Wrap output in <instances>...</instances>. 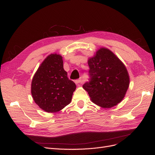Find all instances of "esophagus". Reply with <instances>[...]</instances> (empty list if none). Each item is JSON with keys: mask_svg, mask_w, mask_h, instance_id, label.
I'll return each mask as SVG.
<instances>
[{"mask_svg": "<svg viewBox=\"0 0 155 155\" xmlns=\"http://www.w3.org/2000/svg\"><path fill=\"white\" fill-rule=\"evenodd\" d=\"M81 81H82L81 79H76V80H75V81H74V82H75V83H76L77 85H79V84H81Z\"/></svg>", "mask_w": 155, "mask_h": 155, "instance_id": "esophagus-1", "label": "esophagus"}]
</instances>
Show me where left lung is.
<instances>
[{
  "label": "left lung",
  "mask_w": 155,
  "mask_h": 155,
  "mask_svg": "<svg viewBox=\"0 0 155 155\" xmlns=\"http://www.w3.org/2000/svg\"><path fill=\"white\" fill-rule=\"evenodd\" d=\"M90 81L83 85L90 99L102 108H110L120 103L130 84L127 69L110 50L101 48L89 58Z\"/></svg>",
  "instance_id": "8db88e82"
}]
</instances>
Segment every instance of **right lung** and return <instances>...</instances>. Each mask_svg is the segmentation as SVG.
<instances>
[{
  "instance_id": "add662e5",
  "label": "right lung",
  "mask_w": 155,
  "mask_h": 155,
  "mask_svg": "<svg viewBox=\"0 0 155 155\" xmlns=\"http://www.w3.org/2000/svg\"><path fill=\"white\" fill-rule=\"evenodd\" d=\"M62 56H48L36 72L31 94L39 107L48 113L58 112L71 103L76 85L67 77Z\"/></svg>"
}]
</instances>
